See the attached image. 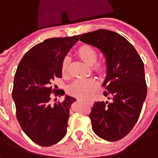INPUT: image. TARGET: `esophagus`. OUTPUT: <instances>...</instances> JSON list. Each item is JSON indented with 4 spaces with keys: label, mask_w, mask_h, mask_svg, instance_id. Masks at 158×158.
Masks as SVG:
<instances>
[{
    "label": "esophagus",
    "mask_w": 158,
    "mask_h": 158,
    "mask_svg": "<svg viewBox=\"0 0 158 158\" xmlns=\"http://www.w3.org/2000/svg\"><path fill=\"white\" fill-rule=\"evenodd\" d=\"M79 101H80V99H79ZM88 103H89V104H92V102H91V101H89Z\"/></svg>",
    "instance_id": "34e87169"
}]
</instances>
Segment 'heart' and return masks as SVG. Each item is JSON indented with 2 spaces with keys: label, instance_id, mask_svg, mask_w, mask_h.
I'll return each instance as SVG.
<instances>
[{
  "label": "heart",
  "instance_id": "1",
  "mask_svg": "<svg viewBox=\"0 0 158 158\" xmlns=\"http://www.w3.org/2000/svg\"><path fill=\"white\" fill-rule=\"evenodd\" d=\"M78 54L80 58L90 66L93 65L98 58V54L95 49L93 46L87 45V44L79 47L78 50ZM68 64L69 58L65 57L63 59L62 65H61L63 74H66L67 73ZM102 69L103 67L101 64H96L94 66V70L96 72L100 73L102 71ZM97 86H98V83L95 79H79L74 80L73 82L69 85L68 92L71 95L78 97L79 99H88L90 96L94 94V92L97 89Z\"/></svg>",
  "mask_w": 158,
  "mask_h": 158
}]
</instances>
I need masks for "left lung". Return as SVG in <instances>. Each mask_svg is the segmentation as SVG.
Returning a JSON list of instances; mask_svg holds the SVG:
<instances>
[{
	"instance_id": "1",
	"label": "left lung",
	"mask_w": 158,
	"mask_h": 158,
	"mask_svg": "<svg viewBox=\"0 0 158 158\" xmlns=\"http://www.w3.org/2000/svg\"><path fill=\"white\" fill-rule=\"evenodd\" d=\"M79 40L101 50L106 57L104 95L112 100L97 101L90 119L94 132L114 142L126 136L138 121L147 95L144 64L136 50L123 35L98 30L80 35Z\"/></svg>"
}]
</instances>
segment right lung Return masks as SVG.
<instances>
[{"instance_id": "1", "label": "right lung", "mask_w": 158, "mask_h": 158, "mask_svg": "<svg viewBox=\"0 0 158 158\" xmlns=\"http://www.w3.org/2000/svg\"><path fill=\"white\" fill-rule=\"evenodd\" d=\"M79 38L54 37L37 44L25 53L15 75L12 97L17 121L24 133L44 147L57 143L66 134L70 107L76 99L66 95L63 102L52 105L51 94L64 95V92L51 85L62 77L63 59Z\"/></svg>"}]
</instances>
